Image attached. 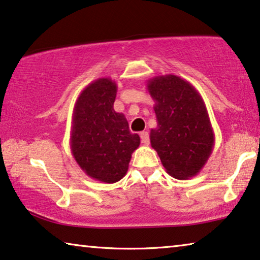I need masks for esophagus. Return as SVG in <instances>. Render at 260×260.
<instances>
[{"label":"esophagus","mask_w":260,"mask_h":260,"mask_svg":"<svg viewBox=\"0 0 260 260\" xmlns=\"http://www.w3.org/2000/svg\"><path fill=\"white\" fill-rule=\"evenodd\" d=\"M140 138H141V142L143 145L145 146L149 145L150 140H149V134H148V132H141V133H140Z\"/></svg>","instance_id":"esophagus-1"}]
</instances>
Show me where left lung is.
Listing matches in <instances>:
<instances>
[{
  "label": "left lung",
  "mask_w": 260,
  "mask_h": 260,
  "mask_svg": "<svg viewBox=\"0 0 260 260\" xmlns=\"http://www.w3.org/2000/svg\"><path fill=\"white\" fill-rule=\"evenodd\" d=\"M147 89L157 120L150 131L151 147L169 175L192 178L207 163L215 142L203 97L189 82L171 74L150 78Z\"/></svg>",
  "instance_id": "1"
}]
</instances>
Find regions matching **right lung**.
I'll return each instance as SVG.
<instances>
[{"label": "right lung", "mask_w": 260, "mask_h": 260, "mask_svg": "<svg viewBox=\"0 0 260 260\" xmlns=\"http://www.w3.org/2000/svg\"><path fill=\"white\" fill-rule=\"evenodd\" d=\"M117 83L97 78L82 90L73 111L71 149L78 167L98 182L113 184L128 170L140 137L132 134L128 121L115 112Z\"/></svg>", "instance_id": "obj_1"}]
</instances>
